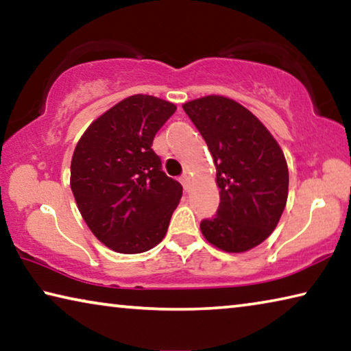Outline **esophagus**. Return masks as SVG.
Segmentation results:
<instances>
[{"label":"esophagus","mask_w":351,"mask_h":351,"mask_svg":"<svg viewBox=\"0 0 351 351\" xmlns=\"http://www.w3.org/2000/svg\"><path fill=\"white\" fill-rule=\"evenodd\" d=\"M180 182L182 184V187H184V190H189V182H190V178H189V175H182L181 178H180Z\"/></svg>","instance_id":"esophagus-1"}]
</instances>
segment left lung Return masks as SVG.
<instances>
[{"mask_svg": "<svg viewBox=\"0 0 351 351\" xmlns=\"http://www.w3.org/2000/svg\"><path fill=\"white\" fill-rule=\"evenodd\" d=\"M217 167V215L201 221L210 245L245 252L271 235L288 198V165L277 141L245 106L223 96L182 105Z\"/></svg>", "mask_w": 351, "mask_h": 351, "instance_id": "left-lung-1", "label": "left lung"}]
</instances>
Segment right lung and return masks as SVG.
Instances as JSON below:
<instances>
[{"mask_svg":"<svg viewBox=\"0 0 351 351\" xmlns=\"http://www.w3.org/2000/svg\"><path fill=\"white\" fill-rule=\"evenodd\" d=\"M176 106L136 94L97 117L71 161V190L83 219L105 246L141 254L161 243L182 186L162 171L154 134Z\"/></svg>","mask_w":351,"mask_h":351,"instance_id":"1","label":"right lung"}]
</instances>
